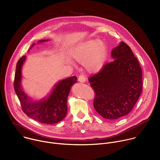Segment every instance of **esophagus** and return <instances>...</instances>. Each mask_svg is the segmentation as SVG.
Wrapping results in <instances>:
<instances>
[{
    "mask_svg": "<svg viewBox=\"0 0 160 160\" xmlns=\"http://www.w3.org/2000/svg\"><path fill=\"white\" fill-rule=\"evenodd\" d=\"M85 80H86L85 77L83 75H81L79 76V77H78V81H79L80 83H84V82H85Z\"/></svg>",
    "mask_w": 160,
    "mask_h": 160,
    "instance_id": "1",
    "label": "esophagus"
}]
</instances>
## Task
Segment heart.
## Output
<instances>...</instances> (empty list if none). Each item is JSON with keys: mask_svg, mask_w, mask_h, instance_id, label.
Masks as SVG:
<instances>
[{"mask_svg": "<svg viewBox=\"0 0 160 160\" xmlns=\"http://www.w3.org/2000/svg\"><path fill=\"white\" fill-rule=\"evenodd\" d=\"M106 44L99 38H91L76 45L72 52V58L83 64L90 73H98L104 67L108 59Z\"/></svg>", "mask_w": 160, "mask_h": 160, "instance_id": "1", "label": "heart"}]
</instances>
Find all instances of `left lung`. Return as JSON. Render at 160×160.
Masks as SVG:
<instances>
[{
	"label": "left lung",
	"mask_w": 160,
	"mask_h": 160,
	"mask_svg": "<svg viewBox=\"0 0 160 160\" xmlns=\"http://www.w3.org/2000/svg\"><path fill=\"white\" fill-rule=\"evenodd\" d=\"M113 61L89 79L96 96L94 107L103 118L117 120L127 115L142 88L140 64L130 48L120 42L111 52Z\"/></svg>",
	"instance_id": "obj_1"
}]
</instances>
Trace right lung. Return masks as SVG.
I'll list each match as a JSON object with an SVG mask.
<instances>
[{
	"mask_svg": "<svg viewBox=\"0 0 160 160\" xmlns=\"http://www.w3.org/2000/svg\"><path fill=\"white\" fill-rule=\"evenodd\" d=\"M40 40L37 43L48 42ZM35 43L32 44L31 49ZM26 56L19 59L16 64L14 82L15 92L21 102L22 111L26 115L40 123L54 124L62 121L67 114V99L73 84L77 82L75 76L58 81L51 93L43 99L36 100L28 96L21 85L22 67L26 61Z\"/></svg>",
	"mask_w": 160,
	"mask_h": 160,
	"instance_id": "obj_1",
	"label": "right lung"
}]
</instances>
